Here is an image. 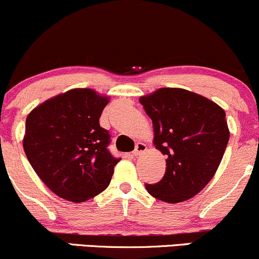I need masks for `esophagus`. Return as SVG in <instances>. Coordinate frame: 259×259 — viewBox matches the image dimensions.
<instances>
[{"instance_id":"1","label":"esophagus","mask_w":259,"mask_h":259,"mask_svg":"<svg viewBox=\"0 0 259 259\" xmlns=\"http://www.w3.org/2000/svg\"><path fill=\"white\" fill-rule=\"evenodd\" d=\"M146 150H147L146 145L142 144V142H139V144L136 145V148H135V150H134L133 156L138 157V156H140V154H142L144 152H146Z\"/></svg>"}]
</instances>
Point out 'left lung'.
Segmentation results:
<instances>
[{
    "mask_svg": "<svg viewBox=\"0 0 259 259\" xmlns=\"http://www.w3.org/2000/svg\"><path fill=\"white\" fill-rule=\"evenodd\" d=\"M152 119L153 144L165 154L167 169L147 192L168 203L194 197L214 177L230 133L215 102L185 89L162 88L140 97Z\"/></svg>",
    "mask_w": 259,
    "mask_h": 259,
    "instance_id": "1",
    "label": "left lung"
}]
</instances>
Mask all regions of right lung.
Here are the masks:
<instances>
[{"label":"right lung","instance_id":"obj_1","mask_svg":"<svg viewBox=\"0 0 259 259\" xmlns=\"http://www.w3.org/2000/svg\"><path fill=\"white\" fill-rule=\"evenodd\" d=\"M109 97L73 89L35 107L25 121L24 152L50 190L64 200L95 197L112 179L119 159L109 153V133L100 117Z\"/></svg>","mask_w":259,"mask_h":259}]
</instances>
